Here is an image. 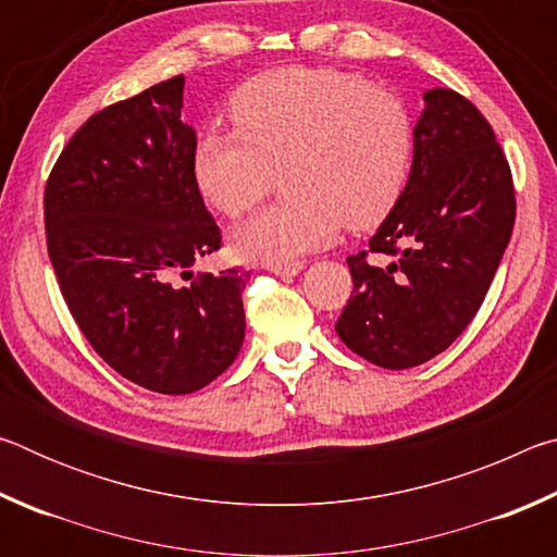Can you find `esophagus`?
<instances>
[{"instance_id":"34e87169","label":"esophagus","mask_w":557,"mask_h":557,"mask_svg":"<svg viewBox=\"0 0 557 557\" xmlns=\"http://www.w3.org/2000/svg\"><path fill=\"white\" fill-rule=\"evenodd\" d=\"M301 268H305V262H299V260H295V262H270V265H268L270 272H275V275H282V277L297 275V272H301Z\"/></svg>"}]
</instances>
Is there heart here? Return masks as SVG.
I'll return each mask as SVG.
<instances>
[{"label":"heart","mask_w":557,"mask_h":557,"mask_svg":"<svg viewBox=\"0 0 557 557\" xmlns=\"http://www.w3.org/2000/svg\"><path fill=\"white\" fill-rule=\"evenodd\" d=\"M235 129L206 127L191 174L206 203L240 219L268 194L277 169L287 199L233 231V252L287 262L346 228L379 225L410 176L414 122L400 98L332 69H280L235 90Z\"/></svg>","instance_id":"1"}]
</instances>
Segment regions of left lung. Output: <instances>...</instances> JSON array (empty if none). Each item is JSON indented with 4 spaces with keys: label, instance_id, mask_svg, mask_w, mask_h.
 <instances>
[{
    "label": "left lung",
    "instance_id": "1",
    "mask_svg": "<svg viewBox=\"0 0 557 557\" xmlns=\"http://www.w3.org/2000/svg\"><path fill=\"white\" fill-rule=\"evenodd\" d=\"M513 221L511 166L492 125L459 92L428 90L408 184L369 250L346 260L354 292L338 338L393 371L445 351L482 307Z\"/></svg>",
    "mask_w": 557,
    "mask_h": 557
}]
</instances>
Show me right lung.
Masks as SVG:
<instances>
[{"label":"right lung","mask_w":557,"mask_h":557,"mask_svg":"<svg viewBox=\"0 0 557 557\" xmlns=\"http://www.w3.org/2000/svg\"><path fill=\"white\" fill-rule=\"evenodd\" d=\"M182 108L174 75L96 112L44 191L46 245L75 324L122 379L164 395L219 379L245 336L248 272H191L221 248V228L194 182Z\"/></svg>","instance_id":"obj_1"}]
</instances>
